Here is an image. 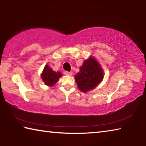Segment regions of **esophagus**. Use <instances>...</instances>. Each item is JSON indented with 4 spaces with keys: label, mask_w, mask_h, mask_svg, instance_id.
<instances>
[{
    "label": "esophagus",
    "mask_w": 146,
    "mask_h": 146,
    "mask_svg": "<svg viewBox=\"0 0 146 146\" xmlns=\"http://www.w3.org/2000/svg\"><path fill=\"white\" fill-rule=\"evenodd\" d=\"M64 74H65L66 75H69V76L72 75V73L70 72V71H66L65 72H64Z\"/></svg>",
    "instance_id": "esophagus-1"
}]
</instances>
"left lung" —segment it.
<instances>
[{
    "mask_svg": "<svg viewBox=\"0 0 146 146\" xmlns=\"http://www.w3.org/2000/svg\"><path fill=\"white\" fill-rule=\"evenodd\" d=\"M103 78L102 67L92 56L84 60L80 71L75 75L78 89L84 93L97 87L102 82Z\"/></svg>",
    "mask_w": 146,
    "mask_h": 146,
    "instance_id": "left-lung-1",
    "label": "left lung"
}]
</instances>
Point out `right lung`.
<instances>
[{
	"label": "right lung",
	"mask_w": 146,
	"mask_h": 146,
	"mask_svg": "<svg viewBox=\"0 0 146 146\" xmlns=\"http://www.w3.org/2000/svg\"><path fill=\"white\" fill-rule=\"evenodd\" d=\"M62 76V75L60 71L55 72L49 67L48 64H46L41 75V78L46 85L52 87L58 82L59 78H60Z\"/></svg>",
	"instance_id": "obj_1"
}]
</instances>
